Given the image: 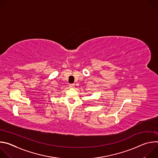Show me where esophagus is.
<instances>
[{"label":"esophagus","instance_id":"1","mask_svg":"<svg viewBox=\"0 0 158 158\" xmlns=\"http://www.w3.org/2000/svg\"><path fill=\"white\" fill-rule=\"evenodd\" d=\"M74 86H75V84H69V87H70L71 88H74Z\"/></svg>","mask_w":158,"mask_h":158}]
</instances>
